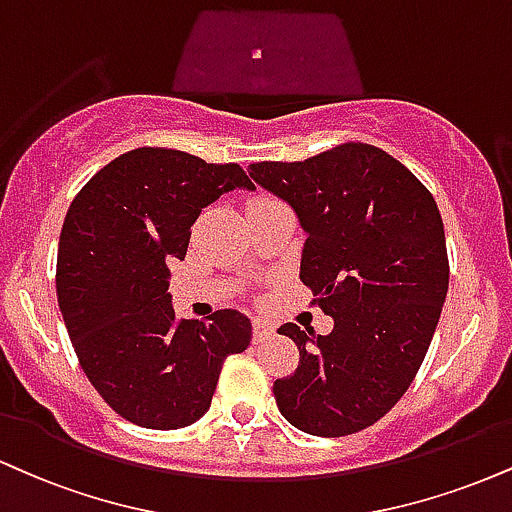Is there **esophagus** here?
<instances>
[{
    "mask_svg": "<svg viewBox=\"0 0 512 512\" xmlns=\"http://www.w3.org/2000/svg\"><path fill=\"white\" fill-rule=\"evenodd\" d=\"M274 334V326L267 322V319H260L257 317L255 322H252V338H255V343H262L267 341L269 336Z\"/></svg>",
    "mask_w": 512,
    "mask_h": 512,
    "instance_id": "obj_1",
    "label": "esophagus"
}]
</instances>
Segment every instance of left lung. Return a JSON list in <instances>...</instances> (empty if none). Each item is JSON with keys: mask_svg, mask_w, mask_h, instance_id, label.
<instances>
[{"mask_svg": "<svg viewBox=\"0 0 512 512\" xmlns=\"http://www.w3.org/2000/svg\"><path fill=\"white\" fill-rule=\"evenodd\" d=\"M250 178L293 207L307 236L300 281L334 317L326 336L279 329L300 365L274 381L276 405L307 434L367 429L408 391L446 303L439 207L408 166L365 143L250 164Z\"/></svg>", "mask_w": 512, "mask_h": 512, "instance_id": "obj_1", "label": "left lung"}]
</instances>
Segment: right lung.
Listing matches in <instances>:
<instances>
[{
  "label": "right lung",
  "instance_id": "right-lung-1",
  "mask_svg": "<svg viewBox=\"0 0 512 512\" xmlns=\"http://www.w3.org/2000/svg\"><path fill=\"white\" fill-rule=\"evenodd\" d=\"M255 190L238 164L138 147L85 183L59 236L57 298L85 377L123 420L178 429L209 410L221 365L250 346V319L205 322L171 307L169 262L183 260L202 207Z\"/></svg>",
  "mask_w": 512,
  "mask_h": 512
}]
</instances>
